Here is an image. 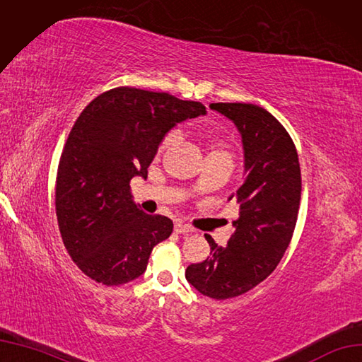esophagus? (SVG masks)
I'll use <instances>...</instances> for the list:
<instances>
[{
	"instance_id": "1",
	"label": "esophagus",
	"mask_w": 362,
	"mask_h": 362,
	"mask_svg": "<svg viewBox=\"0 0 362 362\" xmlns=\"http://www.w3.org/2000/svg\"><path fill=\"white\" fill-rule=\"evenodd\" d=\"M175 232L177 233H192L193 229L187 226V224H182L181 221H177L175 223Z\"/></svg>"
}]
</instances>
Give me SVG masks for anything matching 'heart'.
<instances>
[{
    "instance_id": "1",
    "label": "heart",
    "mask_w": 362,
    "mask_h": 362,
    "mask_svg": "<svg viewBox=\"0 0 362 362\" xmlns=\"http://www.w3.org/2000/svg\"><path fill=\"white\" fill-rule=\"evenodd\" d=\"M175 139H177V133H169V134L166 136V138L163 139V142L160 144V146H158V154L163 153L165 149H166L173 141H175Z\"/></svg>"
}]
</instances>
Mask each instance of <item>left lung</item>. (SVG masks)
I'll list each match as a JSON object with an SVG mask.
<instances>
[{"label":"left lung","instance_id":"1","mask_svg":"<svg viewBox=\"0 0 362 362\" xmlns=\"http://www.w3.org/2000/svg\"><path fill=\"white\" fill-rule=\"evenodd\" d=\"M241 134L245 181L236 192L240 216L233 235L185 269L193 288L214 300L243 295L277 268L288 248L301 201V170L289 133L264 107L250 103H211ZM230 194L229 199H232Z\"/></svg>","mask_w":362,"mask_h":362}]
</instances>
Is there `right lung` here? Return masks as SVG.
Listing matches in <instances>:
<instances>
[{
	"label": "right lung",
	"instance_id": "1",
	"mask_svg": "<svg viewBox=\"0 0 362 362\" xmlns=\"http://www.w3.org/2000/svg\"><path fill=\"white\" fill-rule=\"evenodd\" d=\"M205 114L199 102L129 86L100 94L82 110L61 154L55 206L62 243L85 276L119 286L145 272L173 223L144 213L133 202L130 180L146 178L178 122Z\"/></svg>",
	"mask_w": 362,
	"mask_h": 362
}]
</instances>
